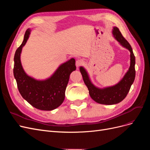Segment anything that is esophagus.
I'll list each match as a JSON object with an SVG mask.
<instances>
[{
    "label": "esophagus",
    "instance_id": "obj_1",
    "mask_svg": "<svg viewBox=\"0 0 150 150\" xmlns=\"http://www.w3.org/2000/svg\"><path fill=\"white\" fill-rule=\"evenodd\" d=\"M83 64V61H81V60H80V59L77 60L76 62V67H80L81 66H82Z\"/></svg>",
    "mask_w": 150,
    "mask_h": 150
}]
</instances>
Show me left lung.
<instances>
[{
    "label": "left lung",
    "instance_id": "left-lung-1",
    "mask_svg": "<svg viewBox=\"0 0 150 150\" xmlns=\"http://www.w3.org/2000/svg\"><path fill=\"white\" fill-rule=\"evenodd\" d=\"M112 34L115 39L122 46L128 49L130 51V67L120 82L115 86L104 89H99L91 83L89 78L87 72L83 67H80V71L82 74L85 84L89 90L90 96L94 101L98 103L106 105H111L119 103L126 98L131 86L133 83L135 78V56L132 48L129 42L122 36L119 29L115 27L112 30Z\"/></svg>",
    "mask_w": 150,
    "mask_h": 150
}]
</instances>
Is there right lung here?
Here are the masks:
<instances>
[{
    "label": "right lung",
    "instance_id": "add662e5",
    "mask_svg": "<svg viewBox=\"0 0 150 150\" xmlns=\"http://www.w3.org/2000/svg\"><path fill=\"white\" fill-rule=\"evenodd\" d=\"M30 30H26L24 40L14 55L13 76L21 96L32 106L40 110L51 111L59 106L65 98V91L71 72L76 69L74 58L61 64L51 78L38 81L25 74L20 56Z\"/></svg>",
    "mask_w": 150,
    "mask_h": 150
}]
</instances>
